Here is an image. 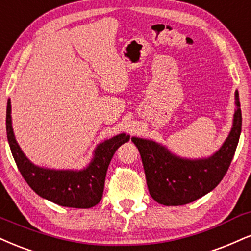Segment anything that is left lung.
I'll return each instance as SVG.
<instances>
[{
	"label": "left lung",
	"mask_w": 251,
	"mask_h": 251,
	"mask_svg": "<svg viewBox=\"0 0 251 251\" xmlns=\"http://www.w3.org/2000/svg\"><path fill=\"white\" fill-rule=\"evenodd\" d=\"M232 126L222 146L212 155L199 159L182 158L165 145L151 139L133 137L140 153L150 194L164 206H182L212 192L227 173L242 127L238 91H235Z\"/></svg>",
	"instance_id": "obj_1"
}]
</instances>
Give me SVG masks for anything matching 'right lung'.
<instances>
[{
    "mask_svg": "<svg viewBox=\"0 0 251 251\" xmlns=\"http://www.w3.org/2000/svg\"><path fill=\"white\" fill-rule=\"evenodd\" d=\"M5 125L11 153L26 183L41 198L70 208H91L100 202L111 159L118 147L129 140L128 134H117L97 145L86 167L81 170H53L35 165L21 150L14 134L10 99L7 104Z\"/></svg>",
    "mask_w": 251,
    "mask_h": 251,
    "instance_id": "obj_1",
    "label": "right lung"
}]
</instances>
